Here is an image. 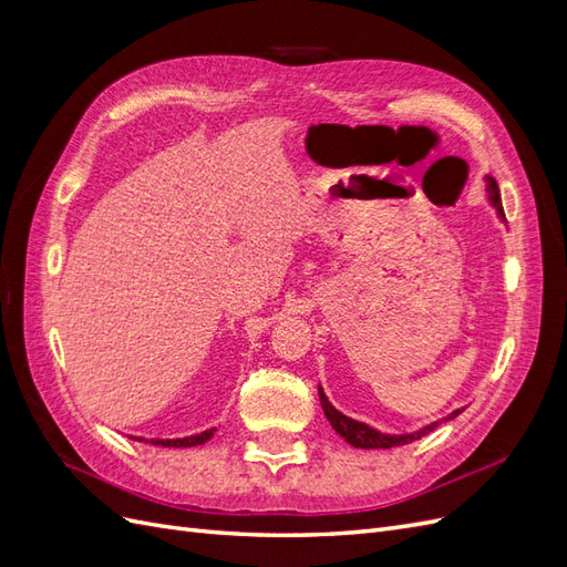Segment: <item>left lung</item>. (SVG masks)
I'll return each instance as SVG.
<instances>
[{
	"label": "left lung",
	"mask_w": 567,
	"mask_h": 567,
	"mask_svg": "<svg viewBox=\"0 0 567 567\" xmlns=\"http://www.w3.org/2000/svg\"><path fill=\"white\" fill-rule=\"evenodd\" d=\"M487 194H489V200H492V205L496 208V213H499V217H504L499 186H496V182H494L492 177H487ZM319 400H321V409H323L326 419H329V423L333 425V431H336L340 437H346V442L352 444V447H359V450H390V447H400V444H409V442H414V440L423 437L425 433L435 431L437 423H440V421H437V423H431V425L421 427V431L409 433V435H385V433L373 431V427L367 425V423H359V421H354V419H350V416H346V414H340V411L329 402V398H326L321 388H319ZM461 411H463V409H456L454 414L447 416V419L458 416Z\"/></svg>",
	"instance_id": "8db88e82"
}]
</instances>
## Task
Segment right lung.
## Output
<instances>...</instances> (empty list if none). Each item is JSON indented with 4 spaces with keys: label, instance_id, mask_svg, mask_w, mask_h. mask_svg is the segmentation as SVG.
<instances>
[{
    "label": "right lung",
    "instance_id": "right-lung-1",
    "mask_svg": "<svg viewBox=\"0 0 567 567\" xmlns=\"http://www.w3.org/2000/svg\"><path fill=\"white\" fill-rule=\"evenodd\" d=\"M215 435V427L210 431H203L200 435H192V437H179V440H151V444H158V447H196V444L208 442Z\"/></svg>",
    "mask_w": 567,
    "mask_h": 567
}]
</instances>
